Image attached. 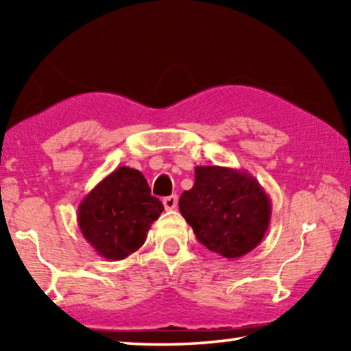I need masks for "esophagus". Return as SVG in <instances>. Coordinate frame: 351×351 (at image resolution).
<instances>
[{
  "mask_svg": "<svg viewBox=\"0 0 351 351\" xmlns=\"http://www.w3.org/2000/svg\"><path fill=\"white\" fill-rule=\"evenodd\" d=\"M164 207L167 210H173L175 207H176V204H178V197L176 195H170V197H167V198H164Z\"/></svg>",
  "mask_w": 351,
  "mask_h": 351,
  "instance_id": "obj_1",
  "label": "esophagus"
}]
</instances>
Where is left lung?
I'll return each instance as SVG.
<instances>
[{"instance_id": "obj_1", "label": "left lung", "mask_w": 351, "mask_h": 351, "mask_svg": "<svg viewBox=\"0 0 351 351\" xmlns=\"http://www.w3.org/2000/svg\"><path fill=\"white\" fill-rule=\"evenodd\" d=\"M180 210L201 245L234 260L263 240L272 206L249 171L198 165L193 187L181 195Z\"/></svg>"}]
</instances>
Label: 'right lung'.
I'll use <instances>...</instances> for the list:
<instances>
[{
  "mask_svg": "<svg viewBox=\"0 0 351 351\" xmlns=\"http://www.w3.org/2000/svg\"><path fill=\"white\" fill-rule=\"evenodd\" d=\"M162 210L139 170L119 167L83 198L77 221L100 257L123 260L144 245L152 223Z\"/></svg>",
  "mask_w": 351,
  "mask_h": 351,
  "instance_id": "1",
  "label": "right lung"
}]
</instances>
